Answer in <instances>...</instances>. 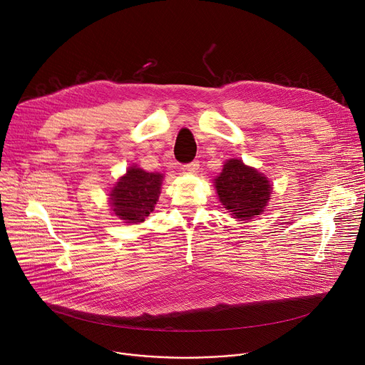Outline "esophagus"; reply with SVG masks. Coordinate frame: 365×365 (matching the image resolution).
Listing matches in <instances>:
<instances>
[{"mask_svg": "<svg viewBox=\"0 0 365 365\" xmlns=\"http://www.w3.org/2000/svg\"><path fill=\"white\" fill-rule=\"evenodd\" d=\"M197 169H199V162L197 160H193V162H190L189 165L185 166V170H187L189 173H196Z\"/></svg>", "mask_w": 365, "mask_h": 365, "instance_id": "34e87169", "label": "esophagus"}]
</instances>
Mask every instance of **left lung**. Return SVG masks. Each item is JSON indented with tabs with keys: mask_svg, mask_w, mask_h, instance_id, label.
<instances>
[{
	"mask_svg": "<svg viewBox=\"0 0 365 365\" xmlns=\"http://www.w3.org/2000/svg\"><path fill=\"white\" fill-rule=\"evenodd\" d=\"M215 187L222 205L244 221L263 212L272 192L269 180L241 160L224 165L221 176L215 179Z\"/></svg>",
	"mask_w": 365,
	"mask_h": 365,
	"instance_id": "8db88e82",
	"label": "left lung"
}]
</instances>
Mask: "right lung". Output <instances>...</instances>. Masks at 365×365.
Masks as SVG:
<instances>
[{"instance_id":"add662e5","label":"right lung","mask_w":365,"mask_h":365,"mask_svg":"<svg viewBox=\"0 0 365 365\" xmlns=\"http://www.w3.org/2000/svg\"><path fill=\"white\" fill-rule=\"evenodd\" d=\"M162 175L128 169L111 193L113 211L125 222H143L159 199Z\"/></svg>"}]
</instances>
